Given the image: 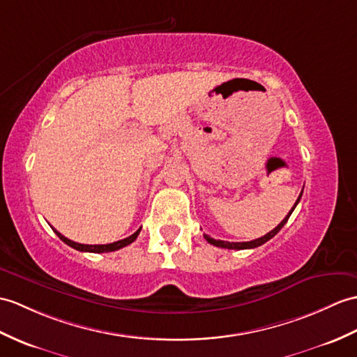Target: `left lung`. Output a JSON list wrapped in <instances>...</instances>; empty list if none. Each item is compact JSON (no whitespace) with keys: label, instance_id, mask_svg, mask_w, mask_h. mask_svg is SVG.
<instances>
[{"label":"left lung","instance_id":"8db88e82","mask_svg":"<svg viewBox=\"0 0 357 357\" xmlns=\"http://www.w3.org/2000/svg\"><path fill=\"white\" fill-rule=\"evenodd\" d=\"M301 196H303V192H301V195L298 196V199H296V202H295V205H294V208L289 211V214L287 216L281 220L278 225L273 228L271 233H268V234H264L263 237H259V238H255V240H251V242H225V240H216V238H213V237H210V236H206V234H204V237H205V240L208 243H211V245H214V246H219V248H225V250H251V248H257V246H260V245H263V243H266L268 240H271L273 236H275L278 231L284 227V223L289 220V218H291V214H292V211L295 210V206L298 205V202H300V199H301Z\"/></svg>","mask_w":357,"mask_h":357}]
</instances>
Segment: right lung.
<instances>
[{
  "label": "right lung",
  "mask_w": 357,
  "mask_h": 357,
  "mask_svg": "<svg viewBox=\"0 0 357 357\" xmlns=\"http://www.w3.org/2000/svg\"><path fill=\"white\" fill-rule=\"evenodd\" d=\"M53 231L57 234V237L62 240L63 243L74 248V250H77V251H82V252H111V251H117V250H120V248H124V246H128V245L134 242V240L138 237L141 228L137 229L132 236L123 238V240H119V242L107 243V245H82V243H77V242H73V240H70V238H66L65 236H62L59 231H56L54 228H53Z\"/></svg>",
  "instance_id": "obj_1"
}]
</instances>
